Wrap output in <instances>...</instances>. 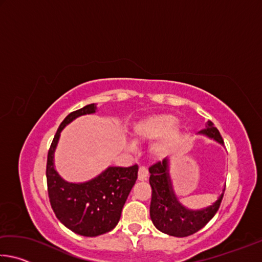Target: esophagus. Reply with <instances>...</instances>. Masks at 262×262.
<instances>
[{
    "label": "esophagus",
    "mask_w": 262,
    "mask_h": 262,
    "mask_svg": "<svg viewBox=\"0 0 262 262\" xmlns=\"http://www.w3.org/2000/svg\"><path fill=\"white\" fill-rule=\"evenodd\" d=\"M149 177V172L147 170V167L141 166L139 168V176H137V179L139 180H147Z\"/></svg>",
    "instance_id": "obj_1"
}]
</instances>
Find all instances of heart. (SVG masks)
<instances>
[{"label":"heart","mask_w":262,"mask_h":262,"mask_svg":"<svg viewBox=\"0 0 262 262\" xmlns=\"http://www.w3.org/2000/svg\"><path fill=\"white\" fill-rule=\"evenodd\" d=\"M170 114H157L142 119L133 127L132 134L135 141L159 140L151 145L150 154L156 159L165 157L179 137V128Z\"/></svg>","instance_id":"1"}]
</instances>
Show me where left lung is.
Here are the masks:
<instances>
[{
  "label": "left lung",
  "instance_id": "left-lung-1",
  "mask_svg": "<svg viewBox=\"0 0 262 262\" xmlns=\"http://www.w3.org/2000/svg\"><path fill=\"white\" fill-rule=\"evenodd\" d=\"M223 145L219 129L214 123L208 121L206 128L199 132ZM151 186V202H150V219L159 231L173 237H187L198 232L209 222L219 210L224 190L219 199L210 206L199 210L188 209L179 202L172 187L171 178L168 174V161L165 158L149 167Z\"/></svg>",
  "mask_w": 262,
  "mask_h": 262
}]
</instances>
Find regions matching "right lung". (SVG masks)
Wrapping results in <instances>:
<instances>
[{
    "label": "right lung",
    "mask_w": 262,
    "mask_h": 262,
    "mask_svg": "<svg viewBox=\"0 0 262 262\" xmlns=\"http://www.w3.org/2000/svg\"><path fill=\"white\" fill-rule=\"evenodd\" d=\"M90 104L69 113L52 141L48 150L46 178L52 209L64 227L85 237H96L113 230L120 220L123 205L137 179L139 166H110L85 183H68L54 166V152L62 129L81 115L96 112Z\"/></svg>",
    "instance_id": "add662e5"
}]
</instances>
